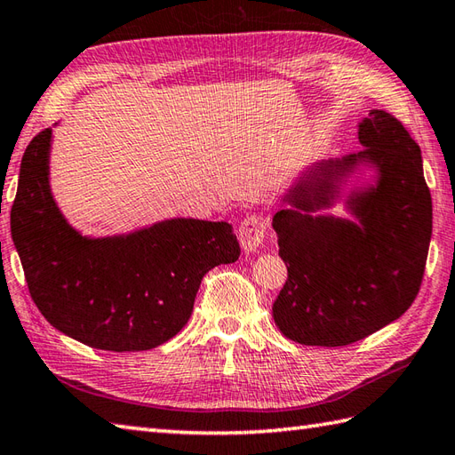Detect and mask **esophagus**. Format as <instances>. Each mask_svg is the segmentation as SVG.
<instances>
[{
	"label": "esophagus",
	"instance_id": "34e87169",
	"mask_svg": "<svg viewBox=\"0 0 455 455\" xmlns=\"http://www.w3.org/2000/svg\"><path fill=\"white\" fill-rule=\"evenodd\" d=\"M267 233V219L264 215H250L246 217L238 227V240L246 252H254L259 246H262L264 238Z\"/></svg>",
	"mask_w": 455,
	"mask_h": 455
}]
</instances>
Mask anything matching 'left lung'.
Returning <instances> with one entry per match:
<instances>
[{
  "label": "left lung",
  "mask_w": 455,
  "mask_h": 455,
  "mask_svg": "<svg viewBox=\"0 0 455 455\" xmlns=\"http://www.w3.org/2000/svg\"><path fill=\"white\" fill-rule=\"evenodd\" d=\"M357 134L365 150L316 166L283 199L293 207L274 217L287 266L274 321L305 346H347L397 321L417 299L427 267L432 197L420 147L403 121L381 109L370 111ZM360 161L380 170L378 186L351 200L362 228L304 215L325 206L337 176Z\"/></svg>",
  "instance_id": "obj_1"
}]
</instances>
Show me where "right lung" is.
<instances>
[{
    "instance_id": "add662e5",
    "label": "right lung",
    "mask_w": 455,
    "mask_h": 455,
    "mask_svg": "<svg viewBox=\"0 0 455 455\" xmlns=\"http://www.w3.org/2000/svg\"><path fill=\"white\" fill-rule=\"evenodd\" d=\"M52 131L28 142L12 236L28 293L58 331L109 352L150 350L189 321L201 279L240 256L228 222L172 219L129 236L84 238L48 189Z\"/></svg>"
}]
</instances>
